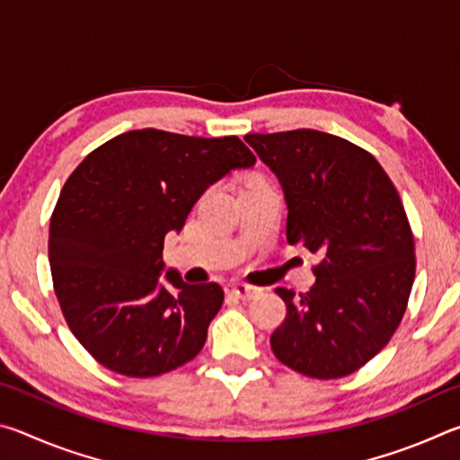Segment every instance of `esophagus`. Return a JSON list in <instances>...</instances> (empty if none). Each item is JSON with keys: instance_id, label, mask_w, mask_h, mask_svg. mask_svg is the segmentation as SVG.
<instances>
[{"instance_id": "34e87169", "label": "esophagus", "mask_w": 460, "mask_h": 460, "mask_svg": "<svg viewBox=\"0 0 460 460\" xmlns=\"http://www.w3.org/2000/svg\"><path fill=\"white\" fill-rule=\"evenodd\" d=\"M229 292L235 296V298L239 300H252L258 296L261 290L258 286H249V284H241V282H235V284H229Z\"/></svg>"}]
</instances>
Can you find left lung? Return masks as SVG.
<instances>
[{"label":"left lung","instance_id":"obj_1","mask_svg":"<svg viewBox=\"0 0 460 460\" xmlns=\"http://www.w3.org/2000/svg\"><path fill=\"white\" fill-rule=\"evenodd\" d=\"M284 190L288 243L318 255L306 294L286 288L271 351L316 379L345 377L384 349L414 284V237L400 194L369 152L316 129L249 134Z\"/></svg>","mask_w":460,"mask_h":460}]
</instances>
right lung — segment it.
<instances>
[{
    "label": "right lung",
    "instance_id": "obj_1",
    "mask_svg": "<svg viewBox=\"0 0 460 460\" xmlns=\"http://www.w3.org/2000/svg\"><path fill=\"white\" fill-rule=\"evenodd\" d=\"M255 155L235 136L134 129L91 152L50 219L49 260L62 314L115 373L154 377L189 363L223 305L219 284L164 271L166 233H181L202 192Z\"/></svg>",
    "mask_w": 460,
    "mask_h": 460
}]
</instances>
